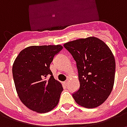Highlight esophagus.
Instances as JSON below:
<instances>
[{
  "instance_id": "obj_1",
  "label": "esophagus",
  "mask_w": 127,
  "mask_h": 127,
  "mask_svg": "<svg viewBox=\"0 0 127 127\" xmlns=\"http://www.w3.org/2000/svg\"><path fill=\"white\" fill-rule=\"evenodd\" d=\"M68 83H69V80H66V81H65V82H64V84L65 85H66V84H67Z\"/></svg>"
}]
</instances>
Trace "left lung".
I'll list each match as a JSON object with an SVG mask.
<instances>
[{
  "label": "left lung",
  "mask_w": 127,
  "mask_h": 127,
  "mask_svg": "<svg viewBox=\"0 0 127 127\" xmlns=\"http://www.w3.org/2000/svg\"><path fill=\"white\" fill-rule=\"evenodd\" d=\"M76 62L80 88L72 96L86 108L104 103L114 83L116 63L109 47L101 39L88 37L64 44Z\"/></svg>",
  "instance_id": "8db88e82"
}]
</instances>
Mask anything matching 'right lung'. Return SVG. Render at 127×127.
<instances>
[{
    "mask_svg": "<svg viewBox=\"0 0 127 127\" xmlns=\"http://www.w3.org/2000/svg\"><path fill=\"white\" fill-rule=\"evenodd\" d=\"M63 48L60 45L30 46L22 50L13 63V77L18 96L34 112L46 113L58 105L63 88L54 79L50 66Z\"/></svg>",
    "mask_w": 127,
    "mask_h": 127,
    "instance_id": "add662e5",
    "label": "right lung"
}]
</instances>
